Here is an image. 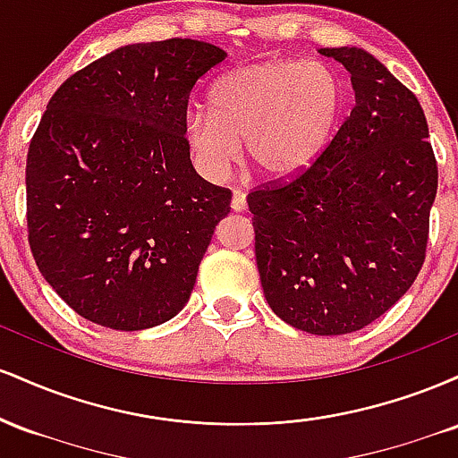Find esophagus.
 I'll use <instances>...</instances> for the list:
<instances>
[{
  "label": "esophagus",
  "instance_id": "1",
  "mask_svg": "<svg viewBox=\"0 0 458 458\" xmlns=\"http://www.w3.org/2000/svg\"><path fill=\"white\" fill-rule=\"evenodd\" d=\"M230 208H233L234 213L245 211V193L241 191V189H234V193H233V202H230Z\"/></svg>",
  "mask_w": 458,
  "mask_h": 458
}]
</instances>
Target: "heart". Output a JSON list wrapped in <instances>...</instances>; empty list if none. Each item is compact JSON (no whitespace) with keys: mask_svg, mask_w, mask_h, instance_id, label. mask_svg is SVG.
Returning a JSON list of instances; mask_svg holds the SVG:
<instances>
[{"mask_svg":"<svg viewBox=\"0 0 458 458\" xmlns=\"http://www.w3.org/2000/svg\"><path fill=\"white\" fill-rule=\"evenodd\" d=\"M344 109V86L323 62L267 60L225 72L208 109L185 118V144L199 174L222 181L241 159L273 178L301 172L323 152Z\"/></svg>","mask_w":458,"mask_h":458,"instance_id":"b5f03b06","label":"heart"}]
</instances>
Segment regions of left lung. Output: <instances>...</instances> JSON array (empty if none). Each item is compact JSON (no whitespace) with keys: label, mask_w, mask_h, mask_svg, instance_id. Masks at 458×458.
<instances>
[{"label":"left lung","mask_w":458,"mask_h":458,"mask_svg":"<svg viewBox=\"0 0 458 458\" xmlns=\"http://www.w3.org/2000/svg\"><path fill=\"white\" fill-rule=\"evenodd\" d=\"M355 107L308 170L247 196L265 299L314 335L357 331L409 291L428 241L437 161L415 94L364 49H318Z\"/></svg>","instance_id":"8db88e82"}]
</instances>
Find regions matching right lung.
<instances>
[{
	"label": "right lung",
	"mask_w": 458,
	"mask_h": 458,
	"mask_svg": "<svg viewBox=\"0 0 458 458\" xmlns=\"http://www.w3.org/2000/svg\"><path fill=\"white\" fill-rule=\"evenodd\" d=\"M225 51L191 38L124 45L51 97L25 167L38 271L79 317L155 327L189 301L230 189L196 174L189 94Z\"/></svg>",
	"instance_id": "1"
}]
</instances>
